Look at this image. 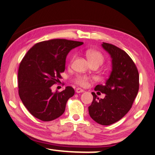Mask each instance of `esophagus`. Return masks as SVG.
Wrapping results in <instances>:
<instances>
[{"instance_id": "obj_1", "label": "esophagus", "mask_w": 155, "mask_h": 155, "mask_svg": "<svg viewBox=\"0 0 155 155\" xmlns=\"http://www.w3.org/2000/svg\"><path fill=\"white\" fill-rule=\"evenodd\" d=\"M76 92H77V94H80V93L84 92V90L81 88H77V89H76Z\"/></svg>"}]
</instances>
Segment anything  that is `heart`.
Listing matches in <instances>:
<instances>
[{
	"mask_svg": "<svg viewBox=\"0 0 155 155\" xmlns=\"http://www.w3.org/2000/svg\"><path fill=\"white\" fill-rule=\"evenodd\" d=\"M86 55L90 64H97L100 66L102 64L104 61V57L100 52L94 50H87ZM74 56H73L71 59V62L74 60ZM89 81V78L86 76H78L74 79V82L77 85L82 87H85L88 85Z\"/></svg>",
	"mask_w": 155,
	"mask_h": 155,
	"instance_id": "b5f03b06",
	"label": "heart"
}]
</instances>
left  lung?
Returning a JSON list of instances; mask_svg holds the SVG:
<instances>
[{
    "label": "left lung",
    "mask_w": 155,
    "mask_h": 155,
    "mask_svg": "<svg viewBox=\"0 0 155 155\" xmlns=\"http://www.w3.org/2000/svg\"><path fill=\"white\" fill-rule=\"evenodd\" d=\"M103 49L112 59V71L105 85H98L95 91L106 94L100 99L94 92L89 106L93 120L102 125L117 122L131 109L139 90V74L133 60L124 51L112 44L103 43Z\"/></svg>",
    "instance_id": "obj_1"
}]
</instances>
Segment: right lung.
Instances as JSON below:
<instances>
[{"label":"right lung","mask_w":155,"mask_h":155,"mask_svg":"<svg viewBox=\"0 0 155 155\" xmlns=\"http://www.w3.org/2000/svg\"><path fill=\"white\" fill-rule=\"evenodd\" d=\"M83 42L52 39L35 45L22 59L18 70L19 95L30 114L43 121L60 117L66 102L74 94L72 87L52 92L65 70L66 58L72 49Z\"/></svg>","instance_id":"right-lung-1"}]
</instances>
